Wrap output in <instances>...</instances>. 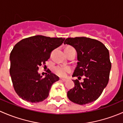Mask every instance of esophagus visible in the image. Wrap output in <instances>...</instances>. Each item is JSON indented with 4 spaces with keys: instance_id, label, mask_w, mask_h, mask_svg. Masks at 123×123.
Returning a JSON list of instances; mask_svg holds the SVG:
<instances>
[{
    "instance_id": "obj_1",
    "label": "esophagus",
    "mask_w": 123,
    "mask_h": 123,
    "mask_svg": "<svg viewBox=\"0 0 123 123\" xmlns=\"http://www.w3.org/2000/svg\"><path fill=\"white\" fill-rule=\"evenodd\" d=\"M61 80H62V81H67V79H61Z\"/></svg>"
}]
</instances>
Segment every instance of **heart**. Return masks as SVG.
I'll use <instances>...</instances> for the list:
<instances>
[{
    "instance_id": "1",
    "label": "heart",
    "mask_w": 123,
    "mask_h": 123,
    "mask_svg": "<svg viewBox=\"0 0 123 123\" xmlns=\"http://www.w3.org/2000/svg\"><path fill=\"white\" fill-rule=\"evenodd\" d=\"M71 71V68L69 67L64 65H58L55 67L54 68V73L60 77H65Z\"/></svg>"
}]
</instances>
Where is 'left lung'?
<instances>
[{
	"mask_svg": "<svg viewBox=\"0 0 123 123\" xmlns=\"http://www.w3.org/2000/svg\"><path fill=\"white\" fill-rule=\"evenodd\" d=\"M64 43L77 51L78 62L73 77H84L83 82L73 80L74 87L67 92L68 98L79 105L95 101L109 81L111 63L108 50L99 41L86 37L67 38Z\"/></svg>",
	"mask_w": 123,
	"mask_h": 123,
	"instance_id": "1",
	"label": "left lung"
}]
</instances>
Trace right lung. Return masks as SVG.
<instances>
[{"label":"right lung","instance_id":"obj_1","mask_svg":"<svg viewBox=\"0 0 123 123\" xmlns=\"http://www.w3.org/2000/svg\"><path fill=\"white\" fill-rule=\"evenodd\" d=\"M64 40L37 35L24 38L14 46L10 54V75L13 88L21 98L37 103L48 97L52 85L59 79L49 69L42 78L38 67L45 64L52 51Z\"/></svg>","mask_w":123,"mask_h":123}]
</instances>
